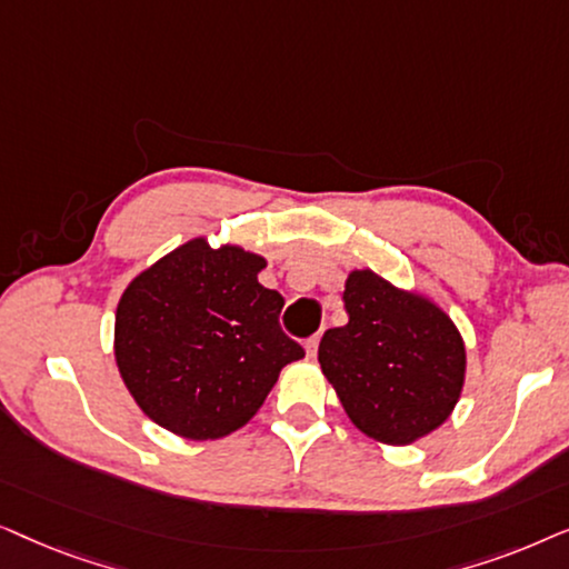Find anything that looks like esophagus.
<instances>
[{"label": "esophagus", "mask_w": 569, "mask_h": 569, "mask_svg": "<svg viewBox=\"0 0 569 569\" xmlns=\"http://www.w3.org/2000/svg\"><path fill=\"white\" fill-rule=\"evenodd\" d=\"M318 341H321V333H316V337H310V339L306 341V352H308L310 360H313L316 352H318Z\"/></svg>", "instance_id": "obj_1"}]
</instances>
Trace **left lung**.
Segmentation results:
<instances>
[{"label":"left lung","mask_w":569,"mask_h":569,"mask_svg":"<svg viewBox=\"0 0 569 569\" xmlns=\"http://www.w3.org/2000/svg\"><path fill=\"white\" fill-rule=\"evenodd\" d=\"M349 321L323 333L318 362L357 430L409 446L446 422L461 399L466 345L438 302L372 269L349 271Z\"/></svg>","instance_id":"left-lung-1"}]
</instances>
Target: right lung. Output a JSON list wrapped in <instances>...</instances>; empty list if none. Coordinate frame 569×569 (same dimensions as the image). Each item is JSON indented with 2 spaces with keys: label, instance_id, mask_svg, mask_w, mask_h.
Returning <instances> with one entry per match:
<instances>
[{
  "label": "right lung",
  "instance_id": "1",
  "mask_svg": "<svg viewBox=\"0 0 569 569\" xmlns=\"http://www.w3.org/2000/svg\"><path fill=\"white\" fill-rule=\"evenodd\" d=\"M267 259L193 238L131 279L116 308L113 355L137 407L186 440L236 432L284 365L302 360L279 329L284 298L259 282Z\"/></svg>",
  "mask_w": 569,
  "mask_h": 569
}]
</instances>
